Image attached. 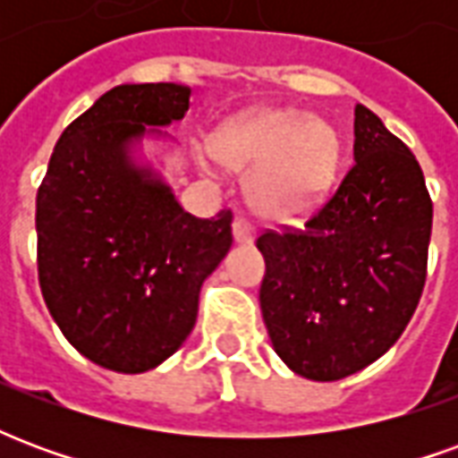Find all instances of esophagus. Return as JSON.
Returning a JSON list of instances; mask_svg holds the SVG:
<instances>
[{
    "mask_svg": "<svg viewBox=\"0 0 458 458\" xmlns=\"http://www.w3.org/2000/svg\"><path fill=\"white\" fill-rule=\"evenodd\" d=\"M233 238H235V242L250 245L255 240V228L245 218H235L233 220Z\"/></svg>",
    "mask_w": 458,
    "mask_h": 458,
    "instance_id": "1",
    "label": "esophagus"
}]
</instances>
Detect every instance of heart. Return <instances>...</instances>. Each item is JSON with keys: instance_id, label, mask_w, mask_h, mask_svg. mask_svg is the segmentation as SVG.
I'll use <instances>...</instances> for the list:
<instances>
[{"instance_id": "obj_1", "label": "heart", "mask_w": 458, "mask_h": 458, "mask_svg": "<svg viewBox=\"0 0 458 458\" xmlns=\"http://www.w3.org/2000/svg\"><path fill=\"white\" fill-rule=\"evenodd\" d=\"M213 154L228 169H252L248 200L262 218L297 220L327 196L338 166L336 131L297 110H265L225 122Z\"/></svg>"}]
</instances>
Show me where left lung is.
Returning <instances> with one entry per match:
<instances>
[{
  "mask_svg": "<svg viewBox=\"0 0 458 458\" xmlns=\"http://www.w3.org/2000/svg\"><path fill=\"white\" fill-rule=\"evenodd\" d=\"M353 166L301 230L258 238L259 307L277 355L331 383L403 336L422 297L432 199L414 154L355 105Z\"/></svg>",
  "mask_w": 458,
  "mask_h": 458,
  "instance_id": "8db88e82",
  "label": "left lung"
}]
</instances>
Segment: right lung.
I'll use <instances>...</instances> for the list:
<instances>
[{"mask_svg":"<svg viewBox=\"0 0 458 458\" xmlns=\"http://www.w3.org/2000/svg\"><path fill=\"white\" fill-rule=\"evenodd\" d=\"M191 88L117 85L73 120L36 193L38 284L78 353L144 373L176 353L199 317L200 284L233 245V213L196 218L149 166L144 134L183 120Z\"/></svg>","mask_w":458,"mask_h":458,"instance_id":"1","label":"right lung"}]
</instances>
